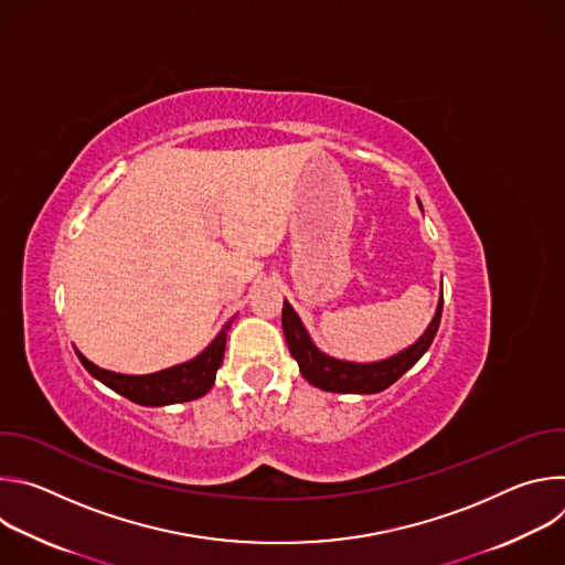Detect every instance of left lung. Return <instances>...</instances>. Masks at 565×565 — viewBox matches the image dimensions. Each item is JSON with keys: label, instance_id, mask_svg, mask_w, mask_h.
<instances>
[{"label": "left lung", "instance_id": "left-lung-1", "mask_svg": "<svg viewBox=\"0 0 565 565\" xmlns=\"http://www.w3.org/2000/svg\"><path fill=\"white\" fill-rule=\"evenodd\" d=\"M420 205V201H418ZM423 210V205H420ZM440 315H443V292L436 306V315L429 321V327L425 333L407 349H402L399 353L377 360V362H349V360H338L331 358L329 353L319 351L317 344L312 342L310 333L301 324L299 315L295 308L284 299V310H281V327L284 335L290 349V355L297 360L299 371L306 382L321 391H331V393H380L388 388L397 377L405 375L431 347L438 327H440Z\"/></svg>", "mask_w": 565, "mask_h": 565}]
</instances>
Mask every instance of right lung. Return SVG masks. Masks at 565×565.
<instances>
[{
    "label": "right lung",
    "instance_id": "1",
    "mask_svg": "<svg viewBox=\"0 0 565 565\" xmlns=\"http://www.w3.org/2000/svg\"><path fill=\"white\" fill-rule=\"evenodd\" d=\"M230 327H232V319L225 321V327L218 331V335L196 358L163 371L147 373V375H127V373L107 371L89 362L77 349L75 353H77V360L83 362V366L111 391L125 395L127 399L142 407H166V405H177V402L196 399L212 388L216 371L223 362Z\"/></svg>",
    "mask_w": 565,
    "mask_h": 565
}]
</instances>
